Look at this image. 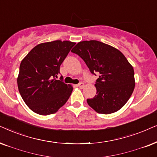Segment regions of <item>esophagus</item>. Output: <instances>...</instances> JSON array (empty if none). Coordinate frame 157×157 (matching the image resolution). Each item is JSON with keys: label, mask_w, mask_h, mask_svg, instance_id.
I'll list each match as a JSON object with an SVG mask.
<instances>
[{"label": "esophagus", "mask_w": 157, "mask_h": 157, "mask_svg": "<svg viewBox=\"0 0 157 157\" xmlns=\"http://www.w3.org/2000/svg\"><path fill=\"white\" fill-rule=\"evenodd\" d=\"M77 86L80 87V88H83L85 86V84L83 82H80L78 85H77Z\"/></svg>", "instance_id": "1"}]
</instances>
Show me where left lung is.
Listing matches in <instances>:
<instances>
[{
  "label": "left lung",
  "mask_w": 157,
  "mask_h": 157,
  "mask_svg": "<svg viewBox=\"0 0 157 157\" xmlns=\"http://www.w3.org/2000/svg\"><path fill=\"white\" fill-rule=\"evenodd\" d=\"M84 60L92 74H100L97 90L87 104L98 113L118 111L127 103L135 87L134 70L118 49L95 40L80 41L71 51Z\"/></svg>",
  "instance_id": "1"
}]
</instances>
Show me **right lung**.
Instances as JSON below:
<instances>
[{"label": "right lung", "mask_w": 157, "mask_h": 157, "mask_svg": "<svg viewBox=\"0 0 157 157\" xmlns=\"http://www.w3.org/2000/svg\"><path fill=\"white\" fill-rule=\"evenodd\" d=\"M75 44L60 40L39 44L21 62L18 90L32 111L42 116L55 113L67 101L72 87L62 82V77L60 80L55 77Z\"/></svg>", "instance_id": "right-lung-1"}]
</instances>
